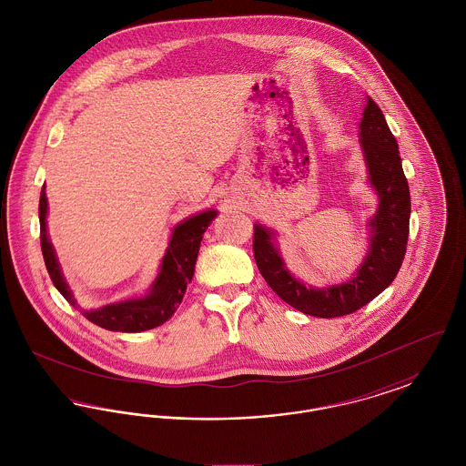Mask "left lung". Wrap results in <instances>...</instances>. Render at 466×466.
Here are the masks:
<instances>
[{"instance_id":"obj_1","label":"left lung","mask_w":466,"mask_h":466,"mask_svg":"<svg viewBox=\"0 0 466 466\" xmlns=\"http://www.w3.org/2000/svg\"><path fill=\"white\" fill-rule=\"evenodd\" d=\"M361 147L379 196L376 217L370 220V251L348 283L330 289H308L297 281L270 243L272 232L253 227V255L267 285L295 309L318 318L346 316L367 306L399 274L407 251L410 192L401 169L399 143L390 131L380 108L369 97L360 124Z\"/></svg>"}]
</instances>
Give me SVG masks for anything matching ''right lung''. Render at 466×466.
Listing matches in <instances>:
<instances>
[{
  "label": "right lung",
  "instance_id": "add662e5",
  "mask_svg": "<svg viewBox=\"0 0 466 466\" xmlns=\"http://www.w3.org/2000/svg\"><path fill=\"white\" fill-rule=\"evenodd\" d=\"M38 217H40V244H42V253H44L48 276L54 287L61 291V295L69 304L75 306L76 302L73 299V293L67 289L66 281L57 264L54 248L46 236L45 185L40 194ZM215 217H217V211L209 209L177 225L173 232L167 253L162 260L160 274L152 287V291L145 299L111 304L101 309L82 310V314L94 325L113 332H143V330L156 329L164 321H167L177 310V306L181 304L187 285L192 281L202 234L215 220Z\"/></svg>",
  "mask_w": 466,
  "mask_h": 466
}]
</instances>
